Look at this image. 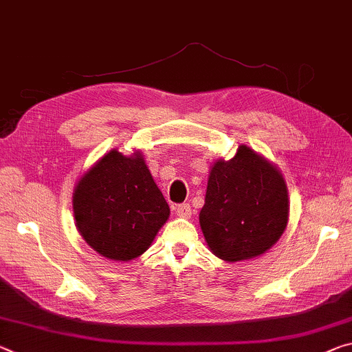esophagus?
<instances>
[{
  "instance_id": "esophagus-1",
  "label": "esophagus",
  "mask_w": 352,
  "mask_h": 352,
  "mask_svg": "<svg viewBox=\"0 0 352 352\" xmlns=\"http://www.w3.org/2000/svg\"><path fill=\"white\" fill-rule=\"evenodd\" d=\"M175 213H177L178 217H185V219H188V217L191 216V205H189V204L177 205Z\"/></svg>"
}]
</instances>
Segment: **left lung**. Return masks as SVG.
I'll use <instances>...</instances> for the list:
<instances>
[{"label": "left lung", "mask_w": 352, "mask_h": 352, "mask_svg": "<svg viewBox=\"0 0 352 352\" xmlns=\"http://www.w3.org/2000/svg\"><path fill=\"white\" fill-rule=\"evenodd\" d=\"M288 189L277 167L248 146L211 166L200 228L211 252L224 261L265 254L288 222Z\"/></svg>", "instance_id": "1"}]
</instances>
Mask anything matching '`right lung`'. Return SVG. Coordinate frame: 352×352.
<instances>
[{
  "label": "right lung",
  "mask_w": 352,
  "mask_h": 352,
  "mask_svg": "<svg viewBox=\"0 0 352 352\" xmlns=\"http://www.w3.org/2000/svg\"><path fill=\"white\" fill-rule=\"evenodd\" d=\"M170 210L141 152L111 150L76 183L78 232L96 252L114 261L142 255L169 219Z\"/></svg>",
  "instance_id": "add662e5"
}]
</instances>
